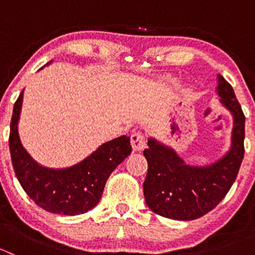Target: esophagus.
<instances>
[{"instance_id": "1", "label": "esophagus", "mask_w": 255, "mask_h": 255, "mask_svg": "<svg viewBox=\"0 0 255 255\" xmlns=\"http://www.w3.org/2000/svg\"><path fill=\"white\" fill-rule=\"evenodd\" d=\"M130 144H132V148L134 151H142L145 148V139H144V135L142 133H134L130 137Z\"/></svg>"}]
</instances>
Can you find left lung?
I'll return each instance as SVG.
<instances>
[{
  "instance_id": "8db88e82",
  "label": "left lung",
  "mask_w": 255,
  "mask_h": 255,
  "mask_svg": "<svg viewBox=\"0 0 255 255\" xmlns=\"http://www.w3.org/2000/svg\"><path fill=\"white\" fill-rule=\"evenodd\" d=\"M220 104L233 118L231 145L221 158L207 165H191L170 145L148 138L143 154L148 174L143 184L145 204L156 215L192 221L213 210L230 191L244 155V117L232 86L217 75Z\"/></svg>"
}]
</instances>
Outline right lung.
I'll return each instance as SVG.
<instances>
[{"mask_svg": "<svg viewBox=\"0 0 255 255\" xmlns=\"http://www.w3.org/2000/svg\"><path fill=\"white\" fill-rule=\"evenodd\" d=\"M22 102L23 91L13 107L9 150L23 190L38 206L56 215L76 216L94 208L101 199L109 176L132 153L130 138L121 135L101 144L89 156L68 168H48L33 159L20 140L18 122Z\"/></svg>", "mask_w": 255, "mask_h": 255, "instance_id": "add662e5", "label": "right lung"}]
</instances>
